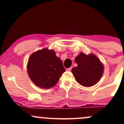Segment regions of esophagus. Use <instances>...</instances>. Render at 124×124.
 Returning <instances> with one entry per match:
<instances>
[{
	"mask_svg": "<svg viewBox=\"0 0 124 124\" xmlns=\"http://www.w3.org/2000/svg\"><path fill=\"white\" fill-rule=\"evenodd\" d=\"M72 67H70V68H68V69H66V70L68 71V72H70V71H71V70H72Z\"/></svg>",
	"mask_w": 124,
	"mask_h": 124,
	"instance_id": "1",
	"label": "esophagus"
}]
</instances>
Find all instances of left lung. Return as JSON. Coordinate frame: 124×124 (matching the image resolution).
Listing matches in <instances>:
<instances>
[{"mask_svg": "<svg viewBox=\"0 0 124 124\" xmlns=\"http://www.w3.org/2000/svg\"><path fill=\"white\" fill-rule=\"evenodd\" d=\"M78 66L72 68L75 80L82 86L91 87L99 82L103 76L104 65L93 54L80 53L75 58Z\"/></svg>", "mask_w": 124, "mask_h": 124, "instance_id": "left-lung-1", "label": "left lung"}]
</instances>
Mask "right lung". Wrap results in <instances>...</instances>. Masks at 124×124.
<instances>
[{"instance_id": "obj_1", "label": "right lung", "mask_w": 124, "mask_h": 124, "mask_svg": "<svg viewBox=\"0 0 124 124\" xmlns=\"http://www.w3.org/2000/svg\"><path fill=\"white\" fill-rule=\"evenodd\" d=\"M27 68L31 81L37 86L46 89L55 86L65 72L63 63L56 56V52L47 48L31 54Z\"/></svg>"}]
</instances>
